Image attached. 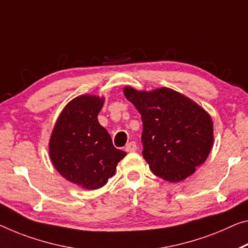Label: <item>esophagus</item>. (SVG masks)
Returning a JSON list of instances; mask_svg holds the SVG:
<instances>
[{"instance_id":"34e87169","label":"esophagus","mask_w":248,"mask_h":248,"mask_svg":"<svg viewBox=\"0 0 248 248\" xmlns=\"http://www.w3.org/2000/svg\"><path fill=\"white\" fill-rule=\"evenodd\" d=\"M136 150H137V145L135 142H129L126 144V146H125V151L129 152V153H131V152H136Z\"/></svg>"}]
</instances>
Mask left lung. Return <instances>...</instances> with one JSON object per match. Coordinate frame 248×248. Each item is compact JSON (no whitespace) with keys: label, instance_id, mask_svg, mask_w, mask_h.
I'll use <instances>...</instances> for the list:
<instances>
[{"label":"left lung","instance_id":"8db88e82","mask_svg":"<svg viewBox=\"0 0 248 248\" xmlns=\"http://www.w3.org/2000/svg\"><path fill=\"white\" fill-rule=\"evenodd\" d=\"M124 95L142 117V154L156 176L181 182L206 161L213 121L200 105L166 87L152 92L126 87Z\"/></svg>","mask_w":248,"mask_h":248}]
</instances>
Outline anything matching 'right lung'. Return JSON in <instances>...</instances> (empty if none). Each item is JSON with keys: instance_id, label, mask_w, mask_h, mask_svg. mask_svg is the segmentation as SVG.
I'll return each instance as SVG.
<instances>
[{"instance_id": "add662e5", "label": "right lung", "mask_w": 248, "mask_h": 248, "mask_svg": "<svg viewBox=\"0 0 248 248\" xmlns=\"http://www.w3.org/2000/svg\"><path fill=\"white\" fill-rule=\"evenodd\" d=\"M104 98L82 95L61 113L51 140L49 155L58 172L86 189L104 186L126 153L114 147L111 135L97 121Z\"/></svg>"}]
</instances>
